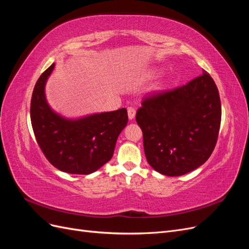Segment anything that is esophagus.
I'll return each mask as SVG.
<instances>
[{
    "label": "esophagus",
    "instance_id": "obj_1",
    "mask_svg": "<svg viewBox=\"0 0 249 249\" xmlns=\"http://www.w3.org/2000/svg\"><path fill=\"white\" fill-rule=\"evenodd\" d=\"M135 115H136V110H135V109L132 108V107L127 108V116H129V119H130V120L134 119Z\"/></svg>",
    "mask_w": 249,
    "mask_h": 249
}]
</instances>
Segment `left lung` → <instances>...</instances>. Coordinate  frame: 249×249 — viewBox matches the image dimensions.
Listing matches in <instances>:
<instances>
[{
    "label": "left lung",
    "mask_w": 249,
    "mask_h": 249,
    "mask_svg": "<svg viewBox=\"0 0 249 249\" xmlns=\"http://www.w3.org/2000/svg\"><path fill=\"white\" fill-rule=\"evenodd\" d=\"M141 105L136 122L146 160L156 171L183 176L209 159L219 133L221 103L206 71L184 86L146 97Z\"/></svg>",
    "instance_id": "left-lung-1"
}]
</instances>
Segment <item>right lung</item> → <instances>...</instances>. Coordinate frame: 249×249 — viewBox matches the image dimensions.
Listing matches in <instances>:
<instances>
[{"label":"right lung","mask_w":249,"mask_h":249,"mask_svg":"<svg viewBox=\"0 0 249 249\" xmlns=\"http://www.w3.org/2000/svg\"><path fill=\"white\" fill-rule=\"evenodd\" d=\"M53 63L36 82L30 116L35 137L49 162L63 172L89 175L111 160L119 134L127 124L125 108L71 119L49 105L44 88Z\"/></svg>","instance_id":"right-lung-1"}]
</instances>
